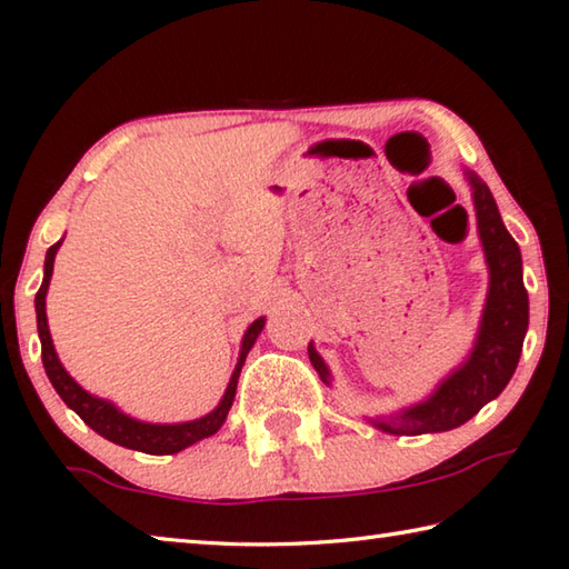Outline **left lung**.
Listing matches in <instances>:
<instances>
[{
  "label": "left lung",
  "mask_w": 569,
  "mask_h": 569,
  "mask_svg": "<svg viewBox=\"0 0 569 569\" xmlns=\"http://www.w3.org/2000/svg\"><path fill=\"white\" fill-rule=\"evenodd\" d=\"M467 180L471 186V198H475L479 240L485 246L489 268V291L475 349L469 351L467 361L459 369L439 383L427 401L413 403V407L391 413V417L371 419L373 427L387 431V435L417 437L461 427L485 403L502 393L517 369L519 353H522L529 323L522 256H519V246L502 223L487 182L471 170H467ZM308 359H311L323 383H329V366L323 363L313 343H308Z\"/></svg>",
  "instance_id": "8db88e82"
}]
</instances>
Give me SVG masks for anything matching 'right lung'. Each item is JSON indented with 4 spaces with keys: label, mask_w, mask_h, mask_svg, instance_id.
Masks as SVG:
<instances>
[{
    "label": "right lung",
    "mask_w": 569,
    "mask_h": 569,
    "mask_svg": "<svg viewBox=\"0 0 569 569\" xmlns=\"http://www.w3.org/2000/svg\"><path fill=\"white\" fill-rule=\"evenodd\" d=\"M62 246V240H57L54 246H50L44 258V278L40 291L34 296V308H37V331H40V341H42V363L47 377H50L54 391L60 393L62 401L70 407L77 417H80L90 429L98 431L100 437H104L112 445L128 447L134 451H146V455H178L196 441L213 437L216 431L223 427V421L228 417L230 407H233L236 399V387H238V377L240 369H243L248 351L253 349V343L258 339V333L263 331L266 319H256L248 326V331L243 333V343H240V356L238 363L233 369V377L228 381V389L220 399L218 407L206 413V417L192 419V421H182V423H148V421H138L122 413L114 403L92 397L90 391H84L80 383H77L70 373L64 371V366L57 359L52 336H50V326H47V311H44V298H47V288H50V278H52V268H54V256L57 248Z\"/></svg>",
    "instance_id": "right-lung-1"
}]
</instances>
